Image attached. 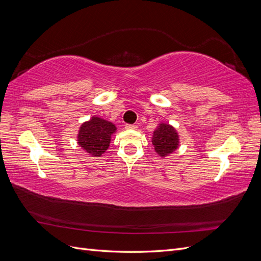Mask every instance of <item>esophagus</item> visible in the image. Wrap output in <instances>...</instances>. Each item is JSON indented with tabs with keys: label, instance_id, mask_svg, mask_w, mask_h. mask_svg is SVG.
<instances>
[{
	"label": "esophagus",
	"instance_id": "obj_1",
	"mask_svg": "<svg viewBox=\"0 0 261 261\" xmlns=\"http://www.w3.org/2000/svg\"><path fill=\"white\" fill-rule=\"evenodd\" d=\"M125 128L126 129H136L137 126L136 125H133V124H126L125 125Z\"/></svg>",
	"mask_w": 261,
	"mask_h": 261
}]
</instances>
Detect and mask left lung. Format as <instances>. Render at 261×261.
I'll list each match as a JSON object with an SVG mask.
<instances>
[{"label": "left lung", "instance_id": "1", "mask_svg": "<svg viewBox=\"0 0 261 261\" xmlns=\"http://www.w3.org/2000/svg\"><path fill=\"white\" fill-rule=\"evenodd\" d=\"M151 141L156 154L165 158L179 147V135L174 126L161 122L154 129Z\"/></svg>", "mask_w": 261, "mask_h": 261}]
</instances>
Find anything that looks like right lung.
<instances>
[{
  "label": "right lung",
  "instance_id": "right-lung-1",
  "mask_svg": "<svg viewBox=\"0 0 261 261\" xmlns=\"http://www.w3.org/2000/svg\"><path fill=\"white\" fill-rule=\"evenodd\" d=\"M116 129L112 122L93 115L81 125L77 134V144L89 156H101L109 149Z\"/></svg>",
  "mask_w": 261,
  "mask_h": 261
}]
</instances>
